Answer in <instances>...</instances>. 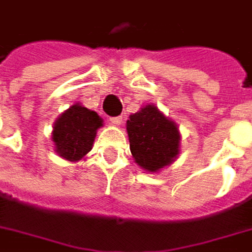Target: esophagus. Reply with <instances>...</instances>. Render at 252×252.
<instances>
[{
    "label": "esophagus",
    "instance_id": "1",
    "mask_svg": "<svg viewBox=\"0 0 252 252\" xmlns=\"http://www.w3.org/2000/svg\"><path fill=\"white\" fill-rule=\"evenodd\" d=\"M109 123L112 126H119L122 123V118L121 116H114V118H109Z\"/></svg>",
    "mask_w": 252,
    "mask_h": 252
}]
</instances>
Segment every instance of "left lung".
Returning a JSON list of instances; mask_svg holds the SVG:
<instances>
[{"mask_svg":"<svg viewBox=\"0 0 252 252\" xmlns=\"http://www.w3.org/2000/svg\"><path fill=\"white\" fill-rule=\"evenodd\" d=\"M130 151L143 169L157 172L175 161L179 154L180 134L175 123L154 105L131 115L126 125Z\"/></svg>","mask_w":252,"mask_h":252,"instance_id":"obj_1","label":"left lung"}]
</instances>
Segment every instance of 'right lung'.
I'll return each mask as SVG.
<instances>
[{"mask_svg": "<svg viewBox=\"0 0 252 252\" xmlns=\"http://www.w3.org/2000/svg\"><path fill=\"white\" fill-rule=\"evenodd\" d=\"M102 121L97 112L75 104L58 118L54 125L52 140L57 153L67 161H79L93 146Z\"/></svg>", "mask_w": 252, "mask_h": 252, "instance_id": "right-lung-1", "label": "right lung"}]
</instances>
